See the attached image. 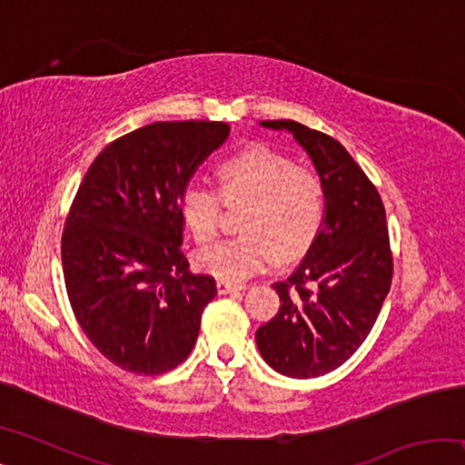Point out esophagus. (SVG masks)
<instances>
[{
	"label": "esophagus",
	"instance_id": "1",
	"mask_svg": "<svg viewBox=\"0 0 465 465\" xmlns=\"http://www.w3.org/2000/svg\"><path fill=\"white\" fill-rule=\"evenodd\" d=\"M242 285H233V282H227V281H217V291L219 295H227V293H235V291H240Z\"/></svg>",
	"mask_w": 465,
	"mask_h": 465
}]
</instances>
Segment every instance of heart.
Masks as SVG:
<instances>
[{
  "label": "heart",
  "instance_id": "obj_1",
  "mask_svg": "<svg viewBox=\"0 0 465 465\" xmlns=\"http://www.w3.org/2000/svg\"><path fill=\"white\" fill-rule=\"evenodd\" d=\"M222 191L193 183L180 196V211L199 243L217 238L227 203H248L238 238L201 252L196 262L219 281L242 282L269 269L274 258L302 256L326 219V186L316 172L291 157L254 145L225 157L219 166Z\"/></svg>",
  "mask_w": 465,
  "mask_h": 465
}]
</instances>
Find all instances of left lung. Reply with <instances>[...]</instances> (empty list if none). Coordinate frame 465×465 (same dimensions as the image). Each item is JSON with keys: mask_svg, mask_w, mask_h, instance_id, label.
I'll list each match as a JSON object with an SVG mask.
<instances>
[{"mask_svg": "<svg viewBox=\"0 0 465 465\" xmlns=\"http://www.w3.org/2000/svg\"><path fill=\"white\" fill-rule=\"evenodd\" d=\"M261 124L293 133L326 186L322 232L297 269L272 285L281 308L256 330L274 371L308 380L341 367L371 332L391 285L390 233L375 184L336 139L295 121Z\"/></svg>", "mask_w": 465, "mask_h": 465, "instance_id": "left-lung-1", "label": "left lung"}]
</instances>
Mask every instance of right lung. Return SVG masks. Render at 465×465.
<instances>
[{
  "mask_svg": "<svg viewBox=\"0 0 465 465\" xmlns=\"http://www.w3.org/2000/svg\"><path fill=\"white\" fill-rule=\"evenodd\" d=\"M230 135L227 123H152L108 143L85 172L63 227L74 316L110 363L160 375L191 355L215 279L183 252L180 196Z\"/></svg>",
  "mask_w": 465,
  "mask_h": 465,
  "instance_id": "1",
  "label": "right lung"
}]
</instances>
